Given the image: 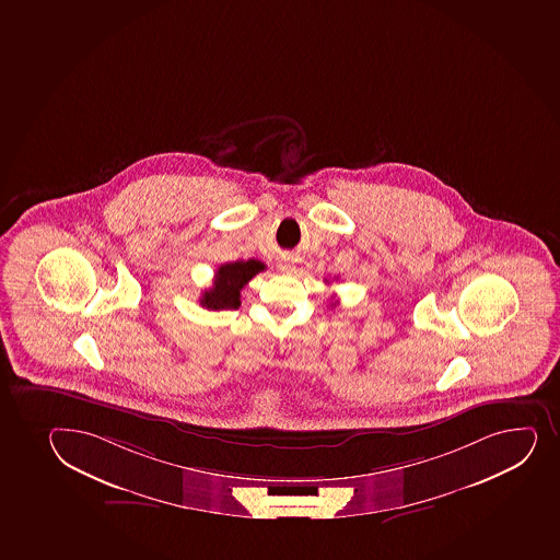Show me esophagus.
<instances>
[{"mask_svg":"<svg viewBox=\"0 0 560 560\" xmlns=\"http://www.w3.org/2000/svg\"><path fill=\"white\" fill-rule=\"evenodd\" d=\"M279 270L281 271H294L295 265L294 260L290 259V257H284L281 262H279Z\"/></svg>","mask_w":560,"mask_h":560,"instance_id":"1","label":"esophagus"}]
</instances>
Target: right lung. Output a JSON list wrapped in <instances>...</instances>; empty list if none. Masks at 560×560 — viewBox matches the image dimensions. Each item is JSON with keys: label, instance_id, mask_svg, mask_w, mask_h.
Listing matches in <instances>:
<instances>
[{"label": "right lung", "instance_id": "right-lung-1", "mask_svg": "<svg viewBox=\"0 0 560 560\" xmlns=\"http://www.w3.org/2000/svg\"><path fill=\"white\" fill-rule=\"evenodd\" d=\"M265 268V262L257 259L225 262L217 270L213 287L203 292L200 305L206 306L208 311L238 308L241 306V290Z\"/></svg>", "mask_w": 560, "mask_h": 560}]
</instances>
